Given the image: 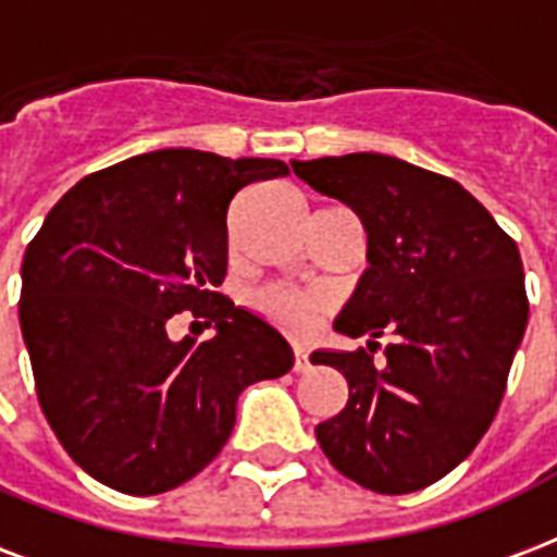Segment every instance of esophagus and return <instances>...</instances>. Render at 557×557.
Instances as JSON below:
<instances>
[{
  "label": "esophagus",
  "mask_w": 557,
  "mask_h": 557,
  "mask_svg": "<svg viewBox=\"0 0 557 557\" xmlns=\"http://www.w3.org/2000/svg\"><path fill=\"white\" fill-rule=\"evenodd\" d=\"M295 371L297 373L309 371V354L304 350V347H295Z\"/></svg>",
  "instance_id": "34e87169"
}]
</instances>
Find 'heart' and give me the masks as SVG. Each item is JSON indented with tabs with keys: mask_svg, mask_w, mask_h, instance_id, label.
I'll use <instances>...</instances> for the list:
<instances>
[{
	"mask_svg": "<svg viewBox=\"0 0 557 557\" xmlns=\"http://www.w3.org/2000/svg\"><path fill=\"white\" fill-rule=\"evenodd\" d=\"M257 309L262 315H269L274 324H280L288 333H307L315 324L318 312H321V300L318 297L295 295L286 288H265L257 295Z\"/></svg>",
	"mask_w": 557,
	"mask_h": 557,
	"instance_id": "b5f03b06",
	"label": "heart"
}]
</instances>
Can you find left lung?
I'll return each mask as SVG.
<instances>
[{
  "label": "left lung",
  "instance_id": "8db88e82",
  "mask_svg": "<svg viewBox=\"0 0 557 557\" xmlns=\"http://www.w3.org/2000/svg\"><path fill=\"white\" fill-rule=\"evenodd\" d=\"M315 193L362 219L368 269L335 333L392 332L386 362L364 347L315 350L345 373L347 406L315 435L338 473L411 494L461 465L485 435L529 321L515 239L453 177L388 154L292 160Z\"/></svg>",
  "mask_w": 557,
  "mask_h": 557
}]
</instances>
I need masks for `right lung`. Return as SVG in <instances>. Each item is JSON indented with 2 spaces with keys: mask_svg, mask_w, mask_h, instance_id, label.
Here are the masks:
<instances>
[{
  "mask_svg": "<svg viewBox=\"0 0 557 557\" xmlns=\"http://www.w3.org/2000/svg\"><path fill=\"white\" fill-rule=\"evenodd\" d=\"M286 175L269 157L160 148L87 175L46 215L20 326L42 414L96 482L134 496L184 485L222 453L250 382L295 364L269 321L215 292L233 195ZM184 308L216 324L210 343L168 338Z\"/></svg>",
  "mask_w": 557,
  "mask_h": 557,
  "instance_id": "right-lung-1",
  "label": "right lung"
}]
</instances>
